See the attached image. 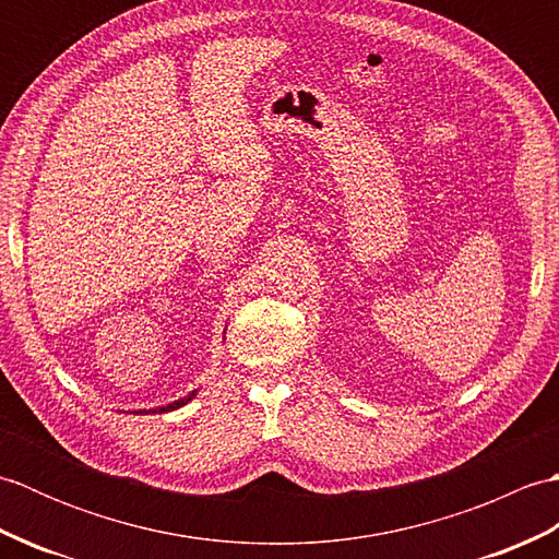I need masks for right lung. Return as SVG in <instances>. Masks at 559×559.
Returning <instances> with one entry per match:
<instances>
[{
	"mask_svg": "<svg viewBox=\"0 0 559 559\" xmlns=\"http://www.w3.org/2000/svg\"><path fill=\"white\" fill-rule=\"evenodd\" d=\"M197 396V391H192V394H189V396H185V399H180V401H175V403H170V406H165V408H158L160 413H165V411H175V408H180V406H185V403L187 401H192Z\"/></svg>",
	"mask_w": 559,
	"mask_h": 559,
	"instance_id": "right-lung-1",
	"label": "right lung"
}]
</instances>
